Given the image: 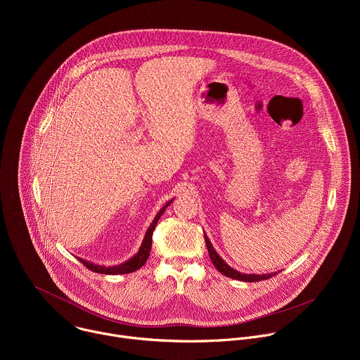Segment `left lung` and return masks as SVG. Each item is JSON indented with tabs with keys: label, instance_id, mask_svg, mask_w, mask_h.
I'll use <instances>...</instances> for the list:
<instances>
[{
	"label": "left lung",
	"instance_id": "left-lung-1",
	"mask_svg": "<svg viewBox=\"0 0 360 360\" xmlns=\"http://www.w3.org/2000/svg\"><path fill=\"white\" fill-rule=\"evenodd\" d=\"M203 238H205V242H207V248H208V253H210V258L212 261V264L215 265V268L225 276L228 278H232V279H238V281H242V282H259V281H265V279H269L272 276H275L278 272H274V274H262V275H256V274H242L233 268H231L222 258L219 256V253L215 250V248L212 246L210 238L207 233H203Z\"/></svg>",
	"mask_w": 360,
	"mask_h": 360
}]
</instances>
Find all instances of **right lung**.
I'll return each mask as SVG.
<instances>
[{"instance_id": "right-lung-1", "label": "right lung", "mask_w": 360, "mask_h": 360, "mask_svg": "<svg viewBox=\"0 0 360 360\" xmlns=\"http://www.w3.org/2000/svg\"><path fill=\"white\" fill-rule=\"evenodd\" d=\"M174 199L168 200L164 207L160 210V212L157 214V217L153 218L152 224L149 225V228L146 229L145 232V236H143V240L138 249V252L132 256V258H129L128 261L122 262V264H118V265H112V266H104V265H96L94 262H89V261H85L82 258H77L84 266H86L89 271L92 272H98V274H104V275H124V274H131V272H135L136 269L142 268L143 264L146 262L148 256H149V252H150V246H152V233H153V229H155L161 215L165 212V210L169 207V205L172 203Z\"/></svg>"}]
</instances>
